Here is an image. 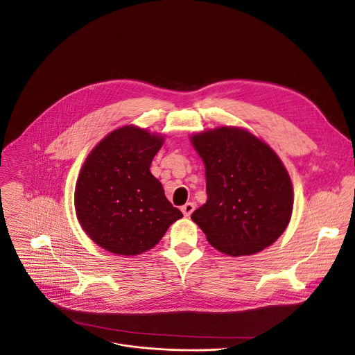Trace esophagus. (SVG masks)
Masks as SVG:
<instances>
[{
    "label": "esophagus",
    "mask_w": 355,
    "mask_h": 355,
    "mask_svg": "<svg viewBox=\"0 0 355 355\" xmlns=\"http://www.w3.org/2000/svg\"><path fill=\"white\" fill-rule=\"evenodd\" d=\"M181 211H182V214L188 218V216H191L192 212L195 211V204H193V202H187L185 205L181 207Z\"/></svg>",
    "instance_id": "34e87169"
}]
</instances>
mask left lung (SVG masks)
<instances>
[{
    "instance_id": "obj_1",
    "label": "left lung",
    "mask_w": 355,
    "mask_h": 355,
    "mask_svg": "<svg viewBox=\"0 0 355 355\" xmlns=\"http://www.w3.org/2000/svg\"><path fill=\"white\" fill-rule=\"evenodd\" d=\"M205 164L207 202L192 220L230 256L254 254L286 230L293 211L290 177L271 147L238 128L192 137Z\"/></svg>"
}]
</instances>
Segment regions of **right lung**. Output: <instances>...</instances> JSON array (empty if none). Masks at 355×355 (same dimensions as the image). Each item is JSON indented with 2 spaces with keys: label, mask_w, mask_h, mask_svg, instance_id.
Segmentation results:
<instances>
[{
  "label": "right lung",
  "mask_w": 355,
  "mask_h": 355,
  "mask_svg": "<svg viewBox=\"0 0 355 355\" xmlns=\"http://www.w3.org/2000/svg\"><path fill=\"white\" fill-rule=\"evenodd\" d=\"M163 137L136 126L107 135L80 171L75 207L83 230L103 249L123 256L154 248L182 218L150 167Z\"/></svg>",
  "instance_id": "right-lung-1"
}]
</instances>
